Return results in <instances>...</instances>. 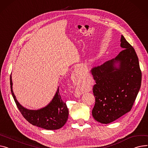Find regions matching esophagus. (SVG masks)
Returning <instances> with one entry per match:
<instances>
[{"label": "esophagus", "instance_id": "obj_1", "mask_svg": "<svg viewBox=\"0 0 148 148\" xmlns=\"http://www.w3.org/2000/svg\"><path fill=\"white\" fill-rule=\"evenodd\" d=\"M78 77H79V71H78L77 70H75L73 73V75H72V79L74 82V83L75 82H77V80L78 78ZM75 92H76V94L77 95H80L82 94V92L79 90H75Z\"/></svg>", "mask_w": 148, "mask_h": 148}]
</instances>
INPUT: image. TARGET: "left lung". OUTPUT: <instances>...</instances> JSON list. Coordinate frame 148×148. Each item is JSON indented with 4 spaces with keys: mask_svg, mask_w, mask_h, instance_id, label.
I'll return each instance as SVG.
<instances>
[{
    "mask_svg": "<svg viewBox=\"0 0 148 148\" xmlns=\"http://www.w3.org/2000/svg\"><path fill=\"white\" fill-rule=\"evenodd\" d=\"M124 49L115 59L93 67L91 73L95 104L92 115L102 124H109L130 111L140 90L142 72L138 57L132 46L122 35ZM119 62L117 68L114 64Z\"/></svg>",
    "mask_w": 148,
    "mask_h": 148,
    "instance_id": "obj_1",
    "label": "left lung"
}]
</instances>
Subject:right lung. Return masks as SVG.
<instances>
[{
  "instance_id": "right-lung-1",
  "label": "right lung",
  "mask_w": 148,
  "mask_h": 148,
  "mask_svg": "<svg viewBox=\"0 0 148 148\" xmlns=\"http://www.w3.org/2000/svg\"><path fill=\"white\" fill-rule=\"evenodd\" d=\"M11 90L15 103L24 119L33 125L46 130H57L66 123L68 117V110L66 103L62 99L58 89L51 102L38 110H29L17 101L12 90L11 75L10 76Z\"/></svg>"
}]
</instances>
